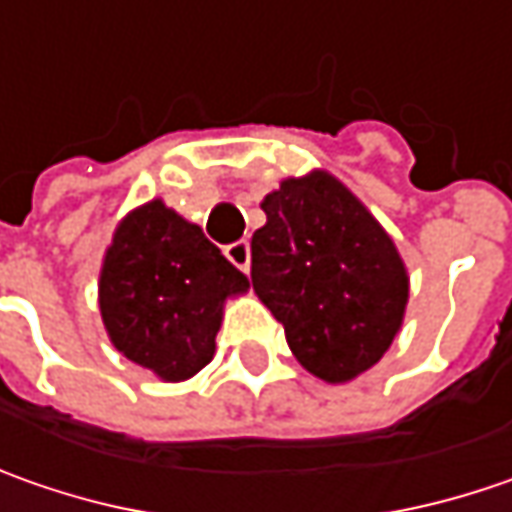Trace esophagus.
I'll list each match as a JSON object with an SVG mask.
<instances>
[{
	"mask_svg": "<svg viewBox=\"0 0 512 512\" xmlns=\"http://www.w3.org/2000/svg\"><path fill=\"white\" fill-rule=\"evenodd\" d=\"M226 257L232 260L240 272H249V266H252V249H249L246 240H237L232 246H226Z\"/></svg>",
	"mask_w": 512,
	"mask_h": 512,
	"instance_id": "34e87169",
	"label": "esophagus"
}]
</instances>
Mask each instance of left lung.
<instances>
[{
	"label": "left lung",
	"instance_id": "left-lung-1",
	"mask_svg": "<svg viewBox=\"0 0 512 512\" xmlns=\"http://www.w3.org/2000/svg\"><path fill=\"white\" fill-rule=\"evenodd\" d=\"M252 286L298 364L326 384L372 369L401 332L410 275L395 240L344 183L315 168L260 203Z\"/></svg>",
	"mask_w": 512,
	"mask_h": 512
}]
</instances>
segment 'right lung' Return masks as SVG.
<instances>
[{
	"instance_id": "obj_1",
	"label": "right lung",
	"mask_w": 512,
	"mask_h": 512,
	"mask_svg": "<svg viewBox=\"0 0 512 512\" xmlns=\"http://www.w3.org/2000/svg\"><path fill=\"white\" fill-rule=\"evenodd\" d=\"M97 286L117 352L160 381L180 384L214 358L226 300L246 295L249 278L197 223L154 197L117 223Z\"/></svg>"
}]
</instances>
